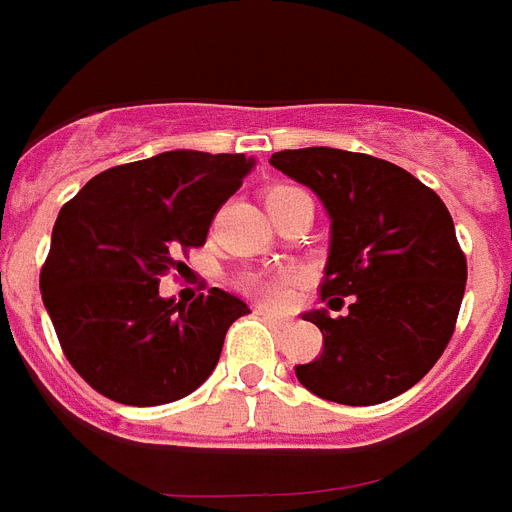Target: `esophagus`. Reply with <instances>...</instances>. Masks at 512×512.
<instances>
[{
	"instance_id": "esophagus-1",
	"label": "esophagus",
	"mask_w": 512,
	"mask_h": 512,
	"mask_svg": "<svg viewBox=\"0 0 512 512\" xmlns=\"http://www.w3.org/2000/svg\"><path fill=\"white\" fill-rule=\"evenodd\" d=\"M257 315H263V320H268L270 325H276V328H286V325H289V317L276 315V312H270V309H257Z\"/></svg>"
}]
</instances>
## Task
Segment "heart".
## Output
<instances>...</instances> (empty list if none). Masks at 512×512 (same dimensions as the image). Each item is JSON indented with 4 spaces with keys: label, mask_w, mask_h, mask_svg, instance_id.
Listing matches in <instances>:
<instances>
[{
    "label": "heart",
    "mask_w": 512,
    "mask_h": 512,
    "mask_svg": "<svg viewBox=\"0 0 512 512\" xmlns=\"http://www.w3.org/2000/svg\"><path fill=\"white\" fill-rule=\"evenodd\" d=\"M289 192H296L294 187H273L265 195V203L270 200H278V197L289 195ZM286 281L289 278L281 276V273H265V270H257V273H247L242 278V289L249 291V294L260 296L265 302H281L283 294H286Z\"/></svg>",
    "instance_id": "heart-1"
}]
</instances>
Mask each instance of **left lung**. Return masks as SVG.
Returning a JSON list of instances; mask_svg holds the SVG:
<instances>
[{
	"label": "left lung",
	"instance_id": "left-lung-1",
	"mask_svg": "<svg viewBox=\"0 0 512 512\" xmlns=\"http://www.w3.org/2000/svg\"><path fill=\"white\" fill-rule=\"evenodd\" d=\"M270 163L320 197L330 252L320 294L333 317L304 320L322 333V354L299 364L309 393L343 406H375L406 393L442 356L466 291L448 208L416 176L382 158L338 148L273 153Z\"/></svg>",
	"mask_w": 512,
	"mask_h": 512
}]
</instances>
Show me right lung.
<instances>
[{
    "instance_id": "1",
    "label": "right lung",
    "mask_w": 512,
    "mask_h": 512,
    "mask_svg": "<svg viewBox=\"0 0 512 512\" xmlns=\"http://www.w3.org/2000/svg\"><path fill=\"white\" fill-rule=\"evenodd\" d=\"M252 166L244 153L169 150L101 171L59 210L41 296L90 388L127 406H161L208 380L226 330L249 307L223 289L192 304L163 299L158 281L182 270L179 252L203 247Z\"/></svg>"
}]
</instances>
